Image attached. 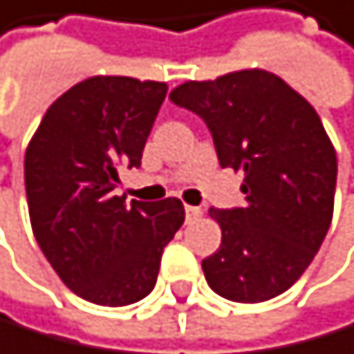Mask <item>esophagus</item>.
<instances>
[{
    "label": "esophagus",
    "mask_w": 354,
    "mask_h": 354,
    "mask_svg": "<svg viewBox=\"0 0 354 354\" xmlns=\"http://www.w3.org/2000/svg\"><path fill=\"white\" fill-rule=\"evenodd\" d=\"M185 216H187V221H194L201 216V207L196 205H185Z\"/></svg>",
    "instance_id": "obj_1"
}]
</instances>
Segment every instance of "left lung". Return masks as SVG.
<instances>
[{"label": "left lung", "mask_w": 354, "mask_h": 354, "mask_svg": "<svg viewBox=\"0 0 354 354\" xmlns=\"http://www.w3.org/2000/svg\"><path fill=\"white\" fill-rule=\"evenodd\" d=\"M169 99L203 119L219 165L244 174V207H209L221 246L203 260L207 285L235 303L280 296L314 260L335 209L337 153L321 117L264 69L187 81Z\"/></svg>", "instance_id": "left-lung-1"}]
</instances>
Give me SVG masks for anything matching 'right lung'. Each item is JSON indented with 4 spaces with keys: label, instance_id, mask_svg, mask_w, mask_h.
I'll return each instance as SVG.
<instances>
[{
    "label": "right lung",
    "instance_id": "obj_1",
    "mask_svg": "<svg viewBox=\"0 0 354 354\" xmlns=\"http://www.w3.org/2000/svg\"><path fill=\"white\" fill-rule=\"evenodd\" d=\"M165 97L167 83L92 76L53 101L26 147L33 235L58 278L94 305L149 296L185 221L178 198L126 205L115 192L119 167H140Z\"/></svg>",
    "mask_w": 354,
    "mask_h": 354
}]
</instances>
